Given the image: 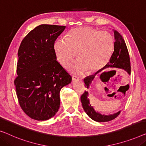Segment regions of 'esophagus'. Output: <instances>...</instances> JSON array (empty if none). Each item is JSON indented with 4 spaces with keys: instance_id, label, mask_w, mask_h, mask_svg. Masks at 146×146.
I'll return each mask as SVG.
<instances>
[{
    "instance_id": "obj_1",
    "label": "esophagus",
    "mask_w": 146,
    "mask_h": 146,
    "mask_svg": "<svg viewBox=\"0 0 146 146\" xmlns=\"http://www.w3.org/2000/svg\"><path fill=\"white\" fill-rule=\"evenodd\" d=\"M82 80V78H80L76 75H72V80Z\"/></svg>"
}]
</instances>
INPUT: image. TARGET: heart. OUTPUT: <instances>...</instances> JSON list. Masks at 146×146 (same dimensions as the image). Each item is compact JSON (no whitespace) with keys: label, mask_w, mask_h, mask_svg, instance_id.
Wrapping results in <instances>:
<instances>
[{"label":"heart","mask_w":146,"mask_h":146,"mask_svg":"<svg viewBox=\"0 0 146 146\" xmlns=\"http://www.w3.org/2000/svg\"><path fill=\"white\" fill-rule=\"evenodd\" d=\"M115 40L107 31H100L91 27L74 29L67 38L58 39L54 44L58 62L68 68L78 53L79 60L75 70L94 73L106 66L113 52Z\"/></svg>","instance_id":"b5f03b06"}]
</instances>
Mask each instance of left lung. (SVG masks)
Here are the masks:
<instances>
[{
	"label": "left lung",
	"mask_w": 146,
	"mask_h": 146,
	"mask_svg": "<svg viewBox=\"0 0 146 146\" xmlns=\"http://www.w3.org/2000/svg\"><path fill=\"white\" fill-rule=\"evenodd\" d=\"M114 34H115V46H114L113 53L112 54L111 58L110 59L108 64L102 70L110 69L111 68H118L124 70L129 74H130L131 66L130 56L125 41L122 38V35L117 31H114ZM107 72H101V70H100L97 72L94 75L90 76L85 78L84 80V83H85V87L89 88V86L92 83L93 80L95 79L97 74H98V76H100V78L102 80V82L106 84L105 82H108V80L110 79V77L103 79V76ZM80 99H81L82 107H83V109L86 114L95 121L100 122H108L110 120L115 119L116 117L119 116L120 113V111H119L118 113L113 114V115H104L96 112L90 104V100H89L88 98V92L87 91H85L84 94L82 95Z\"/></svg>",
	"instance_id": "obj_1"
}]
</instances>
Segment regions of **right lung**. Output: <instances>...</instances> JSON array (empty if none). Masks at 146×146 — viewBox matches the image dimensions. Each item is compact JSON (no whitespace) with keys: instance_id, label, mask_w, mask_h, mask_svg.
I'll list each match as a JSON object with an SVG mask.
<instances>
[{"instance_id":"right-lung-1","label":"right lung","mask_w":146,"mask_h":146,"mask_svg":"<svg viewBox=\"0 0 146 146\" xmlns=\"http://www.w3.org/2000/svg\"><path fill=\"white\" fill-rule=\"evenodd\" d=\"M66 26L42 24L27 33L19 47L14 80L19 104L31 119L45 120L60 107V91L72 76L57 60L54 41Z\"/></svg>"}]
</instances>
